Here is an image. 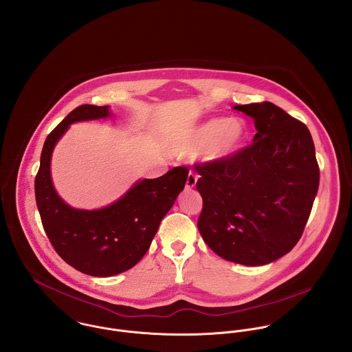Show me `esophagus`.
<instances>
[{"instance_id": "esophagus-1", "label": "esophagus", "mask_w": 352, "mask_h": 352, "mask_svg": "<svg viewBox=\"0 0 352 352\" xmlns=\"http://www.w3.org/2000/svg\"><path fill=\"white\" fill-rule=\"evenodd\" d=\"M197 182H198V177L194 175V173H190L188 177H187V183H186V188L187 190H192L197 187Z\"/></svg>"}]
</instances>
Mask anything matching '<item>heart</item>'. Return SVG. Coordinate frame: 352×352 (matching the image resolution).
<instances>
[{"mask_svg": "<svg viewBox=\"0 0 352 352\" xmlns=\"http://www.w3.org/2000/svg\"><path fill=\"white\" fill-rule=\"evenodd\" d=\"M247 134V123L240 118H211L177 134L172 151L180 158L199 155L201 162L218 165L243 149Z\"/></svg>", "mask_w": 352, "mask_h": 352, "instance_id": "1", "label": "heart"}]
</instances>
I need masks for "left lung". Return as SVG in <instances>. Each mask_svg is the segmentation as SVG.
Segmentation results:
<instances>
[{
  "label": "left lung",
  "mask_w": 352,
  "mask_h": 352,
  "mask_svg": "<svg viewBox=\"0 0 352 352\" xmlns=\"http://www.w3.org/2000/svg\"><path fill=\"white\" fill-rule=\"evenodd\" d=\"M251 116L253 144L218 165H197L203 199L198 229L218 256L264 265L292 251L318 191L320 170L307 127L272 102L234 105Z\"/></svg>",
  "instance_id": "obj_1"
}]
</instances>
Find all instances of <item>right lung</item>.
<instances>
[{
    "label": "right lung",
    "instance_id": "right-lung-1",
    "mask_svg": "<svg viewBox=\"0 0 352 352\" xmlns=\"http://www.w3.org/2000/svg\"><path fill=\"white\" fill-rule=\"evenodd\" d=\"M112 116L109 105L85 104L72 111L46 138L35 179L38 210L54 250L76 270L98 278L124 272L144 257L188 177V170L177 166L161 177L137 180L119 199L101 208L67 204L51 177L54 148L70 124Z\"/></svg>",
    "mask_w": 352,
    "mask_h": 352
}]
</instances>
